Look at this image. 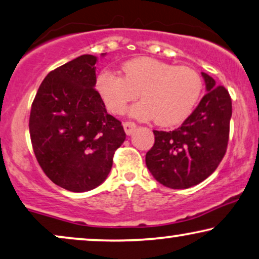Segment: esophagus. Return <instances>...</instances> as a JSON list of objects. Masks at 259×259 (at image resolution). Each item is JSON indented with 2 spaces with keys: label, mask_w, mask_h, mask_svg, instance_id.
Masks as SVG:
<instances>
[{
  "label": "esophagus",
  "mask_w": 259,
  "mask_h": 259,
  "mask_svg": "<svg viewBox=\"0 0 259 259\" xmlns=\"http://www.w3.org/2000/svg\"><path fill=\"white\" fill-rule=\"evenodd\" d=\"M123 128H124V131L126 135H133L135 129H136V124H135L134 122L128 121V122L123 123Z\"/></svg>",
  "instance_id": "1"
}]
</instances>
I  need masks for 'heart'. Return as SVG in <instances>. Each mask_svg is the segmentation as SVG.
<instances>
[{"instance_id": "heart-1", "label": "heart", "mask_w": 259, "mask_h": 259, "mask_svg": "<svg viewBox=\"0 0 259 259\" xmlns=\"http://www.w3.org/2000/svg\"><path fill=\"white\" fill-rule=\"evenodd\" d=\"M201 76L189 67L151 57H137L122 65V76L104 70L97 76L96 90L112 114H122L135 98L141 102L130 114L140 119L154 118L158 125L169 126L184 121L202 93Z\"/></svg>"}]
</instances>
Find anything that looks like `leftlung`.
<instances>
[{"label": "left lung", "mask_w": 259, "mask_h": 259, "mask_svg": "<svg viewBox=\"0 0 259 259\" xmlns=\"http://www.w3.org/2000/svg\"><path fill=\"white\" fill-rule=\"evenodd\" d=\"M206 94L180 128L154 130L145 163L155 180L171 189H188L210 176L228 148L232 103L229 92L202 72Z\"/></svg>", "instance_id": "1"}]
</instances>
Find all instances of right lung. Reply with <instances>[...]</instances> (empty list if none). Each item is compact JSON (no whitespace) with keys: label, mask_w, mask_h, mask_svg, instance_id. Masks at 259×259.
I'll list each match as a JSON object with an SVG mask.
<instances>
[{"label":"right lung","mask_w":259,"mask_h":259,"mask_svg":"<svg viewBox=\"0 0 259 259\" xmlns=\"http://www.w3.org/2000/svg\"><path fill=\"white\" fill-rule=\"evenodd\" d=\"M104 55V54H102ZM97 57L82 55L50 71L31 104L29 131L36 159L52 182L72 192L103 183L125 140L97 90Z\"/></svg>","instance_id":"right-lung-1"}]
</instances>
